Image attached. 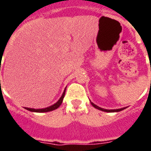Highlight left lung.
<instances>
[{
	"instance_id": "8db88e82",
	"label": "left lung",
	"mask_w": 151,
	"mask_h": 151,
	"mask_svg": "<svg viewBox=\"0 0 151 151\" xmlns=\"http://www.w3.org/2000/svg\"><path fill=\"white\" fill-rule=\"evenodd\" d=\"M92 104V106L94 107V108H97V109H99V110H101V111H107V112H114V111H122V110H124V108H120V109H115V110H107V109H104V108H99V107H98V106H96L95 104H94L93 103H91Z\"/></svg>"
}]
</instances>
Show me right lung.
I'll return each mask as SVG.
<instances>
[{
  "label": "right lung",
  "instance_id": "add662e5",
  "mask_svg": "<svg viewBox=\"0 0 151 151\" xmlns=\"http://www.w3.org/2000/svg\"><path fill=\"white\" fill-rule=\"evenodd\" d=\"M65 91H64L62 96L60 98L59 100L56 102L55 104L52 105V106H50V107H48V108H43V109H34V108H26L27 110H28V111H35V112H47V111H53V110H55V109H56V108H59L60 106V104H62L63 99H64V97H65Z\"/></svg>",
  "mask_w": 151,
  "mask_h": 151
}]
</instances>
